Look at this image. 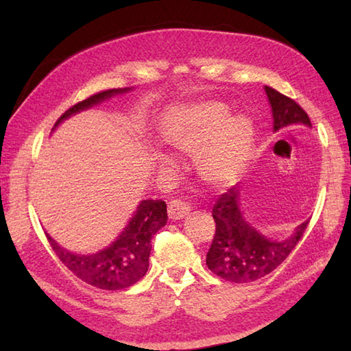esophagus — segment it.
I'll list each match as a JSON object with an SVG mask.
<instances>
[{
    "mask_svg": "<svg viewBox=\"0 0 351 351\" xmlns=\"http://www.w3.org/2000/svg\"><path fill=\"white\" fill-rule=\"evenodd\" d=\"M169 218L173 219V221H178V219H182L189 215V206L186 203H182L181 199H173L169 203Z\"/></svg>",
    "mask_w": 351,
    "mask_h": 351,
    "instance_id": "esophagus-1",
    "label": "esophagus"
}]
</instances>
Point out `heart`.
<instances>
[{"instance_id": "1", "label": "heart", "mask_w": 351, "mask_h": 351, "mask_svg": "<svg viewBox=\"0 0 351 351\" xmlns=\"http://www.w3.org/2000/svg\"><path fill=\"white\" fill-rule=\"evenodd\" d=\"M230 116L228 105L215 100L192 106L164 134L167 144L187 156H197V171L206 186L224 189L246 167L254 145V123L246 116ZM161 167H171L159 158Z\"/></svg>"}]
</instances>
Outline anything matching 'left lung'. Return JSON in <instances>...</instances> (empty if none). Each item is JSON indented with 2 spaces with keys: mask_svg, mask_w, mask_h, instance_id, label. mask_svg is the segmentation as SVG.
I'll return each instance as SVG.
<instances>
[{
  "mask_svg": "<svg viewBox=\"0 0 351 351\" xmlns=\"http://www.w3.org/2000/svg\"><path fill=\"white\" fill-rule=\"evenodd\" d=\"M272 112V132L289 125L311 128L310 117L293 99L265 86ZM241 186L230 187L212 209L217 230L206 265L213 274L234 283H249L278 268L304 235L310 221L297 226L285 240H271L249 224L241 209Z\"/></svg>",
  "mask_w": 351,
  "mask_h": 351,
  "instance_id": "8db88e82",
  "label": "left lung"
}]
</instances>
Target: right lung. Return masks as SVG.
<instances>
[{"instance_id":"obj_1","label":"right lung","mask_w":351,"mask_h":351,"mask_svg":"<svg viewBox=\"0 0 351 351\" xmlns=\"http://www.w3.org/2000/svg\"><path fill=\"white\" fill-rule=\"evenodd\" d=\"M133 88H117L94 94L79 102L60 116L52 130L68 117L90 110L117 94L130 93ZM167 223V206L161 199H142L133 217L117 239L104 249L91 254L71 252L46 234L52 249L63 265L80 280L91 287L106 291L123 289L139 282L148 271V257L152 251V237Z\"/></svg>"}]
</instances>
